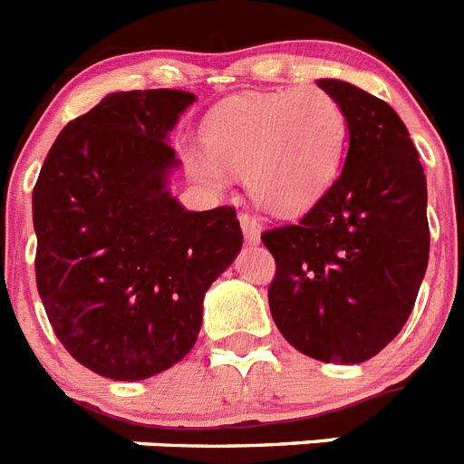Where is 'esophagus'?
<instances>
[{
  "label": "esophagus",
  "instance_id": "34e87169",
  "mask_svg": "<svg viewBox=\"0 0 464 464\" xmlns=\"http://www.w3.org/2000/svg\"><path fill=\"white\" fill-rule=\"evenodd\" d=\"M240 226H243V233H245V240L250 245L259 243V236H262V224L256 219L255 214L250 212H243L240 214Z\"/></svg>",
  "mask_w": 464,
  "mask_h": 464
}]
</instances>
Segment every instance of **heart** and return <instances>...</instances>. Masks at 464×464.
<instances>
[{"label": "heart", "mask_w": 464, "mask_h": 464, "mask_svg": "<svg viewBox=\"0 0 464 464\" xmlns=\"http://www.w3.org/2000/svg\"><path fill=\"white\" fill-rule=\"evenodd\" d=\"M205 143L212 156L188 153L190 172L200 181L224 186V164L245 174L262 208L295 214L311 208L337 179L346 115L340 101L321 87L255 93L214 112L205 127Z\"/></svg>", "instance_id": "obj_1"}]
</instances>
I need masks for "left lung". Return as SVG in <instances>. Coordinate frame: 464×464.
<instances>
[{
    "mask_svg": "<svg viewBox=\"0 0 464 464\" xmlns=\"http://www.w3.org/2000/svg\"><path fill=\"white\" fill-rule=\"evenodd\" d=\"M340 177L297 221L262 233L276 259L268 306L280 334L323 363H363L411 316L430 262L427 179L394 108L349 82Z\"/></svg>",
    "mask_w": 464,
    "mask_h": 464,
    "instance_id": "8db88e82",
    "label": "left lung"
}]
</instances>
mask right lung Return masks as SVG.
Here are the masks:
<instances>
[{"mask_svg": "<svg viewBox=\"0 0 464 464\" xmlns=\"http://www.w3.org/2000/svg\"><path fill=\"white\" fill-rule=\"evenodd\" d=\"M190 92L108 93L63 127L33 190L34 276L61 344L134 382L193 349L202 299L243 247L236 208L188 212L167 190V134Z\"/></svg>", "mask_w": 464, "mask_h": 464, "instance_id": "add662e5", "label": "right lung"}]
</instances>
